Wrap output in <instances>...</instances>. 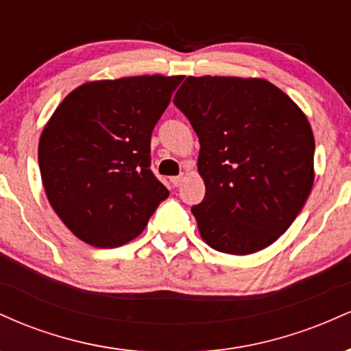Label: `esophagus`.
Here are the masks:
<instances>
[{
  "instance_id": "34e87169",
  "label": "esophagus",
  "mask_w": 351,
  "mask_h": 351,
  "mask_svg": "<svg viewBox=\"0 0 351 351\" xmlns=\"http://www.w3.org/2000/svg\"><path fill=\"white\" fill-rule=\"evenodd\" d=\"M170 181H171L173 186H180V184L183 183V176H181V175L180 176H171Z\"/></svg>"
}]
</instances>
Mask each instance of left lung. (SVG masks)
<instances>
[{
	"mask_svg": "<svg viewBox=\"0 0 351 351\" xmlns=\"http://www.w3.org/2000/svg\"><path fill=\"white\" fill-rule=\"evenodd\" d=\"M173 104L199 138L206 195L191 208L219 252L252 254L287 231L313 186L307 117L264 79L188 77Z\"/></svg>",
	"mask_w": 351,
	"mask_h": 351,
	"instance_id": "1",
	"label": "left lung"
}]
</instances>
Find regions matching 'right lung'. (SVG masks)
Instances as JSON below:
<instances>
[{
    "label": "right lung",
    "mask_w": 351,
    "mask_h": 351,
    "mask_svg": "<svg viewBox=\"0 0 351 351\" xmlns=\"http://www.w3.org/2000/svg\"><path fill=\"white\" fill-rule=\"evenodd\" d=\"M183 75L97 80L72 90L39 140L51 206L94 247H119L147 226L168 189L150 170V142Z\"/></svg>",
    "instance_id": "1"
}]
</instances>
